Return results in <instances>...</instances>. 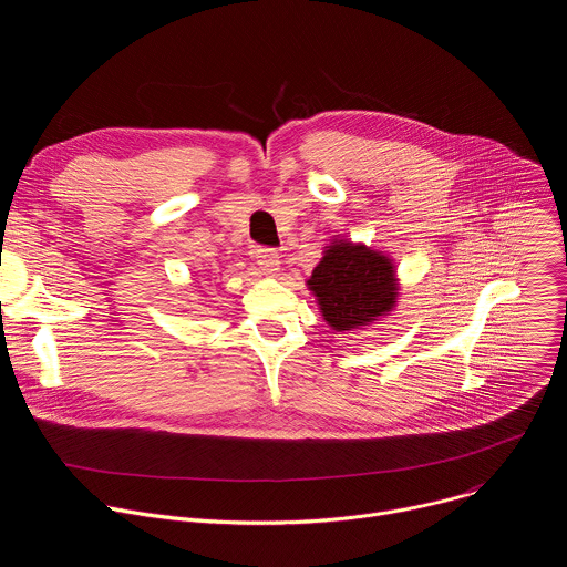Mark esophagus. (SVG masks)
Wrapping results in <instances>:
<instances>
[{
	"label": "esophagus",
	"instance_id": "34e87169",
	"mask_svg": "<svg viewBox=\"0 0 567 567\" xmlns=\"http://www.w3.org/2000/svg\"><path fill=\"white\" fill-rule=\"evenodd\" d=\"M258 265L265 269L267 276H278L280 274V254L274 249H258L256 251Z\"/></svg>",
	"mask_w": 567,
	"mask_h": 567
}]
</instances>
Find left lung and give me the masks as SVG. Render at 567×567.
Returning a JSON list of instances; mask_svg holds the SVG:
<instances>
[{
	"mask_svg": "<svg viewBox=\"0 0 567 567\" xmlns=\"http://www.w3.org/2000/svg\"><path fill=\"white\" fill-rule=\"evenodd\" d=\"M305 285L320 316L341 334L374 326L396 307L399 298L394 260L346 235L332 237Z\"/></svg>",
	"mask_w": 567,
	"mask_h": 567,
	"instance_id": "8db88e82",
	"label": "left lung"
}]
</instances>
